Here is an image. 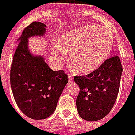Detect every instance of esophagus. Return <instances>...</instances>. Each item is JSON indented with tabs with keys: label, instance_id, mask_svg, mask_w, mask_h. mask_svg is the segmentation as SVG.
I'll use <instances>...</instances> for the list:
<instances>
[{
	"label": "esophagus",
	"instance_id": "1",
	"mask_svg": "<svg viewBox=\"0 0 135 135\" xmlns=\"http://www.w3.org/2000/svg\"><path fill=\"white\" fill-rule=\"evenodd\" d=\"M68 76H69V82H70V81H72V80H73V78L72 77L71 74H68Z\"/></svg>",
	"mask_w": 135,
	"mask_h": 135
}]
</instances>
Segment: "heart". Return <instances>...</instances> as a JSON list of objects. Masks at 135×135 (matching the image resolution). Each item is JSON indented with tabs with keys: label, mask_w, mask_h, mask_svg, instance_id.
Here are the masks:
<instances>
[{
	"label": "heart",
	"mask_w": 135,
	"mask_h": 135,
	"mask_svg": "<svg viewBox=\"0 0 135 135\" xmlns=\"http://www.w3.org/2000/svg\"><path fill=\"white\" fill-rule=\"evenodd\" d=\"M113 34L105 28L91 25L65 33L61 41H55L51 55L62 62L69 52V62L78 73H89L100 67L109 58L113 47Z\"/></svg>",
	"instance_id": "1"
}]
</instances>
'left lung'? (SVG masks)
I'll list each match as a JSON object with an SVG mask.
<instances>
[{
	"instance_id": "8db88e82",
	"label": "left lung",
	"mask_w": 135,
	"mask_h": 135,
	"mask_svg": "<svg viewBox=\"0 0 135 135\" xmlns=\"http://www.w3.org/2000/svg\"><path fill=\"white\" fill-rule=\"evenodd\" d=\"M122 72L120 58L113 56L88 75L74 76L80 88L76 109L82 119L97 121L108 115L117 98Z\"/></svg>"
}]
</instances>
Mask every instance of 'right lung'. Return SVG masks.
Here are the masks:
<instances>
[{
	"mask_svg": "<svg viewBox=\"0 0 135 135\" xmlns=\"http://www.w3.org/2000/svg\"><path fill=\"white\" fill-rule=\"evenodd\" d=\"M45 34L46 25L40 22H33L24 29L17 40L10 73L15 102L20 110L33 120L46 119L55 112L68 83L63 70L53 71L42 55H35L30 51L28 39Z\"/></svg>",
	"mask_w": 135,
	"mask_h": 135,
	"instance_id": "1",
	"label": "right lung"
}]
</instances>
